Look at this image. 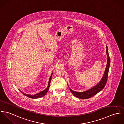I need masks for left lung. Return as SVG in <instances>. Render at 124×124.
I'll use <instances>...</instances> for the list:
<instances>
[{
    "label": "left lung",
    "instance_id": "8db88e82",
    "mask_svg": "<svg viewBox=\"0 0 124 124\" xmlns=\"http://www.w3.org/2000/svg\"><path fill=\"white\" fill-rule=\"evenodd\" d=\"M106 47V55H107V61L106 68L104 74L103 75V76L102 77V78L96 85H95L92 88L88 89L86 91H85L84 92H76L72 90L71 88H70L71 93L74 96L80 99H88L94 96V95L96 94L97 93H98L101 91H102L105 87L106 85L107 80L108 71H109V66L110 64V57L108 53V49L107 46Z\"/></svg>",
    "mask_w": 124,
    "mask_h": 124
}]
</instances>
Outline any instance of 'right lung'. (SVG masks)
I'll return each mask as SVG.
<instances>
[{
    "label": "right lung",
    "mask_w": 124,
    "mask_h": 124,
    "mask_svg": "<svg viewBox=\"0 0 124 124\" xmlns=\"http://www.w3.org/2000/svg\"><path fill=\"white\" fill-rule=\"evenodd\" d=\"M53 72L52 73V74L49 78V83H48V85L47 87V88L45 89L43 91H42L37 93H36L35 94H34V95H32V94H27V93H23V92H22L21 91H20V92L24 94L25 95V96L28 97H30V98H33V99H36V98H40L41 97H43L48 92V90L49 89L50 87V83H51V79H52V75H53Z\"/></svg>",
    "instance_id": "1"
}]
</instances>
